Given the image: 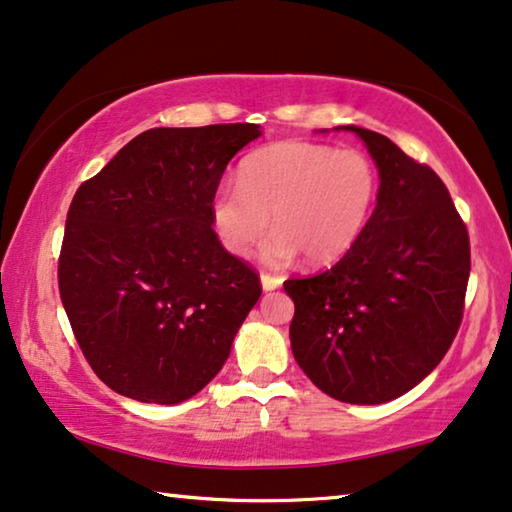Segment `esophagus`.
<instances>
[{"label": "esophagus", "instance_id": "obj_1", "mask_svg": "<svg viewBox=\"0 0 512 512\" xmlns=\"http://www.w3.org/2000/svg\"><path fill=\"white\" fill-rule=\"evenodd\" d=\"M281 277H277V274H268V272H263L261 274V286H263V291H274V288H279L281 286Z\"/></svg>", "mask_w": 512, "mask_h": 512}]
</instances>
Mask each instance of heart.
I'll use <instances>...</instances> for the list:
<instances>
[{
	"label": "heart",
	"mask_w": 512,
	"mask_h": 512,
	"mask_svg": "<svg viewBox=\"0 0 512 512\" xmlns=\"http://www.w3.org/2000/svg\"><path fill=\"white\" fill-rule=\"evenodd\" d=\"M240 184H221L210 198V221L228 254L247 258L265 231L261 256L272 265L305 254L311 265L346 256L372 219L379 173L355 150L281 140L251 152Z\"/></svg>",
	"instance_id": "obj_1"
}]
</instances>
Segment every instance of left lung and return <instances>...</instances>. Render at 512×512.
Listing matches in <instances>:
<instances>
[{
  "mask_svg": "<svg viewBox=\"0 0 512 512\" xmlns=\"http://www.w3.org/2000/svg\"><path fill=\"white\" fill-rule=\"evenodd\" d=\"M328 131V129H321ZM379 170L372 219L330 270L284 281L302 372L346 404H383L425 379L453 344L471 270L469 233L441 177L381 133L355 127Z\"/></svg>",
  "mask_w": 512,
  "mask_h": 512,
  "instance_id": "obj_1",
  "label": "left lung"
}]
</instances>
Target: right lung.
I'll list each match as a JSON object with an SVG mask.
<instances>
[{
    "instance_id": "right-lung-1",
    "label": "right lung",
    "mask_w": 512,
    "mask_h": 512,
    "mask_svg": "<svg viewBox=\"0 0 512 512\" xmlns=\"http://www.w3.org/2000/svg\"><path fill=\"white\" fill-rule=\"evenodd\" d=\"M258 136V124L143 131L73 196L59 295L110 390L180 404L231 355L261 281L221 247L210 198Z\"/></svg>"
}]
</instances>
